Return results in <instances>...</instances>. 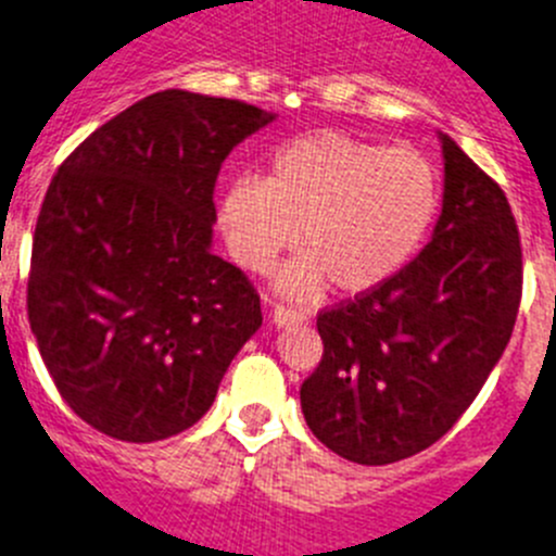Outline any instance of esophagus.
Wrapping results in <instances>:
<instances>
[{"mask_svg": "<svg viewBox=\"0 0 556 556\" xmlns=\"http://www.w3.org/2000/svg\"><path fill=\"white\" fill-rule=\"evenodd\" d=\"M271 318H274V324H277V326H293V324H302L307 315H304L302 309L288 307V304H277V307H274Z\"/></svg>", "mask_w": 556, "mask_h": 556, "instance_id": "obj_1", "label": "esophagus"}]
</instances>
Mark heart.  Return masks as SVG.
Here are the masks:
<instances>
[{"label": "heart", "instance_id": "obj_1", "mask_svg": "<svg viewBox=\"0 0 556 556\" xmlns=\"http://www.w3.org/2000/svg\"><path fill=\"white\" fill-rule=\"evenodd\" d=\"M439 200V173L422 153L326 128L285 142L263 180H232L219 200V227L232 257L257 274L299 227L304 254L279 279L295 299H313L326 282L365 293L412 261Z\"/></svg>", "mask_w": 556, "mask_h": 556}]
</instances>
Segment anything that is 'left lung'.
I'll list each match as a JSON object with an SVG mask.
<instances>
[{"mask_svg":"<svg viewBox=\"0 0 556 556\" xmlns=\"http://www.w3.org/2000/svg\"><path fill=\"white\" fill-rule=\"evenodd\" d=\"M428 247L378 288L318 313L324 356L302 383L309 430L365 466L412 458L471 406L521 304L510 202L450 137Z\"/></svg>","mask_w":556,"mask_h":556,"instance_id":"left-lung-1","label":"left lung"}]
</instances>
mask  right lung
Here are the masks:
<instances>
[{
	"label": "right lung",
	"instance_id": "right-lung-1",
	"mask_svg": "<svg viewBox=\"0 0 556 556\" xmlns=\"http://www.w3.org/2000/svg\"><path fill=\"white\" fill-rule=\"evenodd\" d=\"M274 114L161 90L60 164L40 205L27 313L62 401L101 433L148 444L211 408L261 295L211 252L222 161Z\"/></svg>",
	"mask_w": 556,
	"mask_h": 556
}]
</instances>
